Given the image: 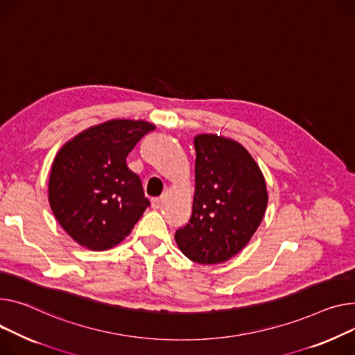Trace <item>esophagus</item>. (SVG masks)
Segmentation results:
<instances>
[{
	"mask_svg": "<svg viewBox=\"0 0 355 355\" xmlns=\"http://www.w3.org/2000/svg\"><path fill=\"white\" fill-rule=\"evenodd\" d=\"M162 201H164V197H157V198H153V200H151V205H153V208H154V209H158V208H161V205H162Z\"/></svg>",
	"mask_w": 355,
	"mask_h": 355,
	"instance_id": "esophagus-1",
	"label": "esophagus"
}]
</instances>
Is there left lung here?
I'll return each mask as SVG.
<instances>
[{
    "mask_svg": "<svg viewBox=\"0 0 355 355\" xmlns=\"http://www.w3.org/2000/svg\"><path fill=\"white\" fill-rule=\"evenodd\" d=\"M194 147L193 214L175 231V241L191 261L218 264L239 254L261 224L267 185L258 164L237 141L198 134Z\"/></svg>",
    "mask_w": 355,
    "mask_h": 355,
    "instance_id": "1",
    "label": "left lung"
}]
</instances>
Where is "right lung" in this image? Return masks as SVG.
I'll list each match as a JSON object with an SVG mask.
<instances>
[{
	"mask_svg": "<svg viewBox=\"0 0 355 355\" xmlns=\"http://www.w3.org/2000/svg\"><path fill=\"white\" fill-rule=\"evenodd\" d=\"M155 125L143 120H110L89 127L60 148L49 201L64 231L91 251L120 244L150 201L127 155Z\"/></svg>",
	"mask_w": 355,
	"mask_h": 355,
	"instance_id": "1",
	"label": "right lung"
}]
</instances>
